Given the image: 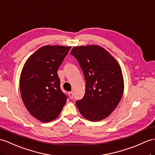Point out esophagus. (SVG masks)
Segmentation results:
<instances>
[{
  "label": "esophagus",
  "mask_w": 155,
  "mask_h": 155,
  "mask_svg": "<svg viewBox=\"0 0 155 155\" xmlns=\"http://www.w3.org/2000/svg\"><path fill=\"white\" fill-rule=\"evenodd\" d=\"M68 95H69V97H70V99H72V98H73V93L70 91V92L68 93Z\"/></svg>",
  "instance_id": "1"
}]
</instances>
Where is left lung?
Returning <instances> with one entry per match:
<instances>
[{
    "label": "left lung",
    "instance_id": "1",
    "mask_svg": "<svg viewBox=\"0 0 155 155\" xmlns=\"http://www.w3.org/2000/svg\"><path fill=\"white\" fill-rule=\"evenodd\" d=\"M70 54L77 59L86 81L85 95L75 103L79 111L91 122L106 118L123 95L124 78L119 64L106 49L97 45L75 47Z\"/></svg>",
    "mask_w": 155,
    "mask_h": 155
}]
</instances>
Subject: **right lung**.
<instances>
[{
	"instance_id": "obj_1",
	"label": "right lung",
	"mask_w": 155,
	"mask_h": 155,
	"mask_svg": "<svg viewBox=\"0 0 155 155\" xmlns=\"http://www.w3.org/2000/svg\"><path fill=\"white\" fill-rule=\"evenodd\" d=\"M70 48L43 46L29 56L22 68L20 80L22 101L30 114L41 122L56 119L66 103L57 71Z\"/></svg>"
}]
</instances>
